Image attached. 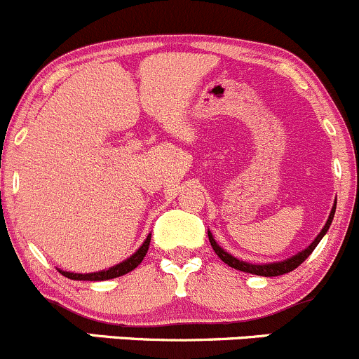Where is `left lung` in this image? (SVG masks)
<instances>
[{
	"instance_id": "1",
	"label": "left lung",
	"mask_w": 359,
	"mask_h": 359,
	"mask_svg": "<svg viewBox=\"0 0 359 359\" xmlns=\"http://www.w3.org/2000/svg\"><path fill=\"white\" fill-rule=\"evenodd\" d=\"M334 214H335V203L332 207V212H330L329 219H327L325 226H323V229L320 231V234L317 238H315V241L311 243L310 246H308L306 250H303V252H299L298 255L287 258V260L284 262H277V264H265V265H253V264H248V262H243V260H238V258H234L233 255H229V253L224 252V250L221 248V246L217 245L214 240V236H212V233L209 231V241L212 245V248H214V252L217 253V257L221 258L224 264L229 265V267L236 269V271H241V272H248V273H255V276H265V277H276V276H283V273H287L291 271H294L296 267H299V265L303 264L304 260H306L308 257L311 255V252H313L315 248H317V245L322 240L323 236H325V233L329 231L330 224H332V219H334Z\"/></svg>"
}]
</instances>
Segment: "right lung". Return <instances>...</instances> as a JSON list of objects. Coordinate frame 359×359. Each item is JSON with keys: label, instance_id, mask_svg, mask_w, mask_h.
Here are the masks:
<instances>
[{"label": "right lung", "instance_id": "1", "mask_svg": "<svg viewBox=\"0 0 359 359\" xmlns=\"http://www.w3.org/2000/svg\"><path fill=\"white\" fill-rule=\"evenodd\" d=\"M149 245H150V234L147 236V240L144 241V245H142L140 248H138L132 257L126 258V260L121 262V264L114 265V267L107 269V271L92 272V273H73V272H63V271H60V272L63 273L65 277H68V279H73V280H106V279H114V277L125 276V273L132 272L135 267H138V265H140V262L144 260L145 253H147Z\"/></svg>", "mask_w": 359, "mask_h": 359}]
</instances>
